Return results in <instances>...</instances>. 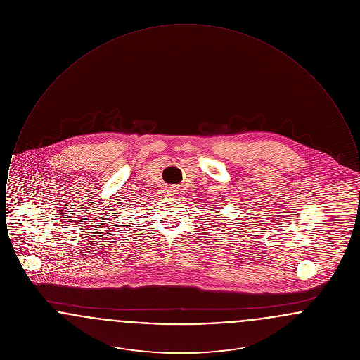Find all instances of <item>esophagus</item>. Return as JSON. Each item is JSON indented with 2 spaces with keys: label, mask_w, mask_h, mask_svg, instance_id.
I'll use <instances>...</instances> for the list:
<instances>
[{
  "label": "esophagus",
  "mask_w": 360,
  "mask_h": 360,
  "mask_svg": "<svg viewBox=\"0 0 360 360\" xmlns=\"http://www.w3.org/2000/svg\"><path fill=\"white\" fill-rule=\"evenodd\" d=\"M175 191H176V188H174V186H172V188H169V193H172V194H176Z\"/></svg>",
  "instance_id": "34e87169"
}]
</instances>
